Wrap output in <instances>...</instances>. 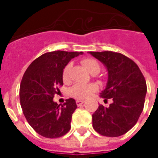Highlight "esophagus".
Wrapping results in <instances>:
<instances>
[{"label": "esophagus", "instance_id": "esophagus-1", "mask_svg": "<svg viewBox=\"0 0 158 158\" xmlns=\"http://www.w3.org/2000/svg\"><path fill=\"white\" fill-rule=\"evenodd\" d=\"M83 103H85V101H83V100H77V101H76V104H77L78 106H81Z\"/></svg>", "mask_w": 158, "mask_h": 158}]
</instances>
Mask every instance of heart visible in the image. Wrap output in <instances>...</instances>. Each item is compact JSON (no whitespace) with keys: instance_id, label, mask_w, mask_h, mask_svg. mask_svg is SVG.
<instances>
[{"instance_id":"b5f03b06","label":"heart","mask_w":158,"mask_h":158,"mask_svg":"<svg viewBox=\"0 0 158 158\" xmlns=\"http://www.w3.org/2000/svg\"><path fill=\"white\" fill-rule=\"evenodd\" d=\"M83 65L85 67L87 70L90 73H99L101 69V66L98 61L93 58H85L82 61ZM71 69V64H68L63 69L62 73V78L64 81H67L69 79V71ZM97 89V86L94 84H81V83H77L75 85L71 87L70 89V94L71 96L78 98V99H85L88 98L94 91H96Z\"/></svg>"}]
</instances>
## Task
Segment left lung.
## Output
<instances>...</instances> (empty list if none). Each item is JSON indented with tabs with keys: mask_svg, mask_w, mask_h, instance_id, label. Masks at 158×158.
I'll return each instance as SVG.
<instances>
[{
	"mask_svg": "<svg viewBox=\"0 0 158 158\" xmlns=\"http://www.w3.org/2000/svg\"><path fill=\"white\" fill-rule=\"evenodd\" d=\"M89 53L102 62L108 74L101 96L113 100L108 107L99 105L93 113V128L107 137L123 135L135 125L142 113L147 91L146 79L135 62L121 53Z\"/></svg>",
	"mask_w": 158,
	"mask_h": 158,
	"instance_id": "left-lung-1",
	"label": "left lung"
}]
</instances>
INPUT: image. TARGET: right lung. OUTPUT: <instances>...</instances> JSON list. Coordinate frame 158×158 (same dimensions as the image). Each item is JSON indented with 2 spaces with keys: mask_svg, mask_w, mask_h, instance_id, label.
I'll return each instance as SVG.
<instances>
[{
  "mask_svg": "<svg viewBox=\"0 0 158 158\" xmlns=\"http://www.w3.org/2000/svg\"><path fill=\"white\" fill-rule=\"evenodd\" d=\"M83 52H56L43 54L29 66L20 85L23 113L33 129L45 138H58L69 132L75 100L70 98L60 106L53 101L63 85V69L70 60Z\"/></svg>",
  "mask_w": 158,
  "mask_h": 158,
  "instance_id": "right-lung-1",
  "label": "right lung"
}]
</instances>
